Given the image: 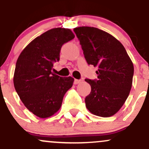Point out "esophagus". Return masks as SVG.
I'll use <instances>...</instances> for the list:
<instances>
[{
  "instance_id": "1",
  "label": "esophagus",
  "mask_w": 149,
  "mask_h": 149,
  "mask_svg": "<svg viewBox=\"0 0 149 149\" xmlns=\"http://www.w3.org/2000/svg\"><path fill=\"white\" fill-rule=\"evenodd\" d=\"M82 80H78V79H75L74 80V84H78V83H81Z\"/></svg>"
}]
</instances>
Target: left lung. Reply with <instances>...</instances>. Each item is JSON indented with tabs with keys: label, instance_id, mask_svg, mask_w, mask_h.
Masks as SVG:
<instances>
[{
	"label": "left lung",
	"instance_id": "obj_1",
	"mask_svg": "<svg viewBox=\"0 0 149 149\" xmlns=\"http://www.w3.org/2000/svg\"><path fill=\"white\" fill-rule=\"evenodd\" d=\"M88 64L97 66V80L86 78L91 86L85 97L87 109L100 117L113 116L130 92L134 66L124 46L115 37L95 27L74 29Z\"/></svg>",
	"mask_w": 149,
	"mask_h": 149
}]
</instances>
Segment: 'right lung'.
Masks as SVG:
<instances>
[{
    "label": "right lung",
    "instance_id": "add662e5",
    "mask_svg": "<svg viewBox=\"0 0 149 149\" xmlns=\"http://www.w3.org/2000/svg\"><path fill=\"white\" fill-rule=\"evenodd\" d=\"M74 38L69 29H52L36 38L19 56L13 78L15 90L38 117L45 118L57 113L72 87L73 78L59 76L52 70L54 62L59 61L61 46Z\"/></svg>",
    "mask_w": 149,
    "mask_h": 149
}]
</instances>
